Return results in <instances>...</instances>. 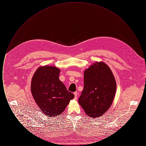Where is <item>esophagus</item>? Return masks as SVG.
<instances>
[{
	"instance_id": "obj_1",
	"label": "esophagus",
	"mask_w": 146,
	"mask_h": 146,
	"mask_svg": "<svg viewBox=\"0 0 146 146\" xmlns=\"http://www.w3.org/2000/svg\"><path fill=\"white\" fill-rule=\"evenodd\" d=\"M74 98L76 100V98H77V97H78V92H74Z\"/></svg>"
}]
</instances>
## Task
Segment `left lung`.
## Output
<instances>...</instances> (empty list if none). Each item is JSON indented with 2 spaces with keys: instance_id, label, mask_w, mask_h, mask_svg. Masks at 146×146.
<instances>
[{
  "instance_id": "obj_1",
  "label": "left lung",
  "mask_w": 146,
  "mask_h": 146,
  "mask_svg": "<svg viewBox=\"0 0 146 146\" xmlns=\"http://www.w3.org/2000/svg\"><path fill=\"white\" fill-rule=\"evenodd\" d=\"M84 89L78 102L91 118H99L111 106L116 91V81L110 67L95 62L84 72Z\"/></svg>"
}]
</instances>
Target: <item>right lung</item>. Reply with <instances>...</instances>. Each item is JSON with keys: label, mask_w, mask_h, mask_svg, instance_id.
<instances>
[{"label": "right lung", "mask_w": 146, "mask_h": 146, "mask_svg": "<svg viewBox=\"0 0 146 146\" xmlns=\"http://www.w3.org/2000/svg\"><path fill=\"white\" fill-rule=\"evenodd\" d=\"M60 70L52 66L39 67L34 73L31 90L41 112L53 117L61 114L74 95L59 80Z\"/></svg>", "instance_id": "right-lung-1"}]
</instances>
